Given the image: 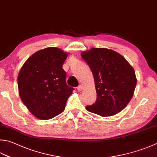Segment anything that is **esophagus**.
<instances>
[{
  "mask_svg": "<svg viewBox=\"0 0 157 157\" xmlns=\"http://www.w3.org/2000/svg\"><path fill=\"white\" fill-rule=\"evenodd\" d=\"M77 90H78V91H81L82 90V86L81 85L78 86L77 87Z\"/></svg>",
  "mask_w": 157,
  "mask_h": 157,
  "instance_id": "34e87169",
  "label": "esophagus"
}]
</instances>
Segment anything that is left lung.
Masks as SVG:
<instances>
[{
    "label": "left lung",
    "mask_w": 157,
    "mask_h": 157,
    "mask_svg": "<svg viewBox=\"0 0 157 157\" xmlns=\"http://www.w3.org/2000/svg\"><path fill=\"white\" fill-rule=\"evenodd\" d=\"M94 76L97 100L87 105L88 111L101 116H110L122 111L132 99L137 79L127 60L107 48H93L82 52Z\"/></svg>",
    "instance_id": "1"
}]
</instances>
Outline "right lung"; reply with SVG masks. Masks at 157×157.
Here are the masks:
<instances>
[{"label": "right lung", "mask_w": 157, "mask_h": 157, "mask_svg": "<svg viewBox=\"0 0 157 157\" xmlns=\"http://www.w3.org/2000/svg\"><path fill=\"white\" fill-rule=\"evenodd\" d=\"M68 56L57 48L39 50L23 64L17 78L20 96L36 118L49 120L62 113L75 89L66 83L63 64Z\"/></svg>", "instance_id": "right-lung-1"}]
</instances>
